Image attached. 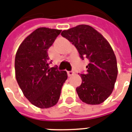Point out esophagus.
<instances>
[{
    "label": "esophagus",
    "mask_w": 132,
    "mask_h": 132,
    "mask_svg": "<svg viewBox=\"0 0 132 132\" xmlns=\"http://www.w3.org/2000/svg\"><path fill=\"white\" fill-rule=\"evenodd\" d=\"M67 75H68L69 77H71V76L74 75V72H72V71H68L67 72Z\"/></svg>",
    "instance_id": "obj_1"
}]
</instances>
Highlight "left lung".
<instances>
[{"label": "left lung", "instance_id": "8db88e82", "mask_svg": "<svg viewBox=\"0 0 132 132\" xmlns=\"http://www.w3.org/2000/svg\"><path fill=\"white\" fill-rule=\"evenodd\" d=\"M61 35L74 44L80 57L89 60L86 73L81 74V84L76 88L79 98L86 104L98 105L112 94L117 79L116 57L104 36L94 28L80 24Z\"/></svg>", "mask_w": 132, "mask_h": 132}]
</instances>
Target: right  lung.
Returning <instances> with one entry per match:
<instances>
[{
	"label": "right lung",
	"mask_w": 132,
	"mask_h": 132,
	"mask_svg": "<svg viewBox=\"0 0 132 132\" xmlns=\"http://www.w3.org/2000/svg\"><path fill=\"white\" fill-rule=\"evenodd\" d=\"M60 29H36L21 43L15 55V77L24 96L39 108L57 104L67 79L66 71L49 69L48 48Z\"/></svg>",
	"instance_id": "add662e5"
}]
</instances>
